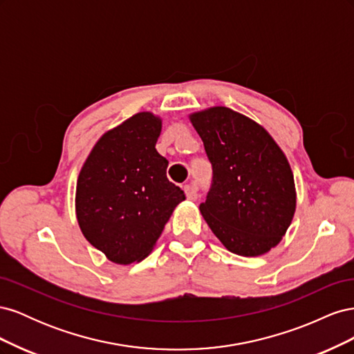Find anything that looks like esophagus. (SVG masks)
<instances>
[{
  "label": "esophagus",
  "instance_id": "34e87169",
  "mask_svg": "<svg viewBox=\"0 0 354 354\" xmlns=\"http://www.w3.org/2000/svg\"><path fill=\"white\" fill-rule=\"evenodd\" d=\"M185 194H186V198L189 201H196L198 199V192H196V187L192 186V185H186L185 186Z\"/></svg>",
  "mask_w": 354,
  "mask_h": 354
}]
</instances>
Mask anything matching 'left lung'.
I'll return each instance as SVG.
<instances>
[{
  "label": "left lung",
  "mask_w": 354,
  "mask_h": 354,
  "mask_svg": "<svg viewBox=\"0 0 354 354\" xmlns=\"http://www.w3.org/2000/svg\"><path fill=\"white\" fill-rule=\"evenodd\" d=\"M190 121L212 165L202 217L226 248L257 257L281 242L292 221V169L264 128L224 106L195 112Z\"/></svg>",
  "instance_id": "1"
}]
</instances>
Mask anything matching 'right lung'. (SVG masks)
I'll return each mask as SVG.
<instances>
[{
	"instance_id": "1",
	"label": "right lung",
	"mask_w": 354,
	"mask_h": 354,
	"mask_svg": "<svg viewBox=\"0 0 354 354\" xmlns=\"http://www.w3.org/2000/svg\"><path fill=\"white\" fill-rule=\"evenodd\" d=\"M162 128L152 112L128 118L94 145L75 195L80 229L116 264L151 254L185 192L167 178L168 160L156 151Z\"/></svg>"
}]
</instances>
